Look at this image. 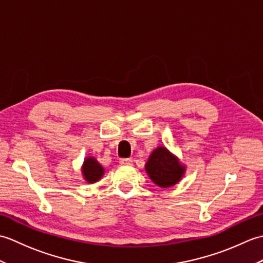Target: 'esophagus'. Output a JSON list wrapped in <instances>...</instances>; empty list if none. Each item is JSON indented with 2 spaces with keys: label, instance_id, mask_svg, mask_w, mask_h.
<instances>
[{
  "label": "esophagus",
  "instance_id": "34e87169",
  "mask_svg": "<svg viewBox=\"0 0 263 263\" xmlns=\"http://www.w3.org/2000/svg\"><path fill=\"white\" fill-rule=\"evenodd\" d=\"M120 164H122V165H132L133 160L131 158H121Z\"/></svg>",
  "mask_w": 263,
  "mask_h": 263
}]
</instances>
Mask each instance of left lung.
<instances>
[{"instance_id":"left-lung-1","label":"left lung","mask_w":263,"mask_h":263,"mask_svg":"<svg viewBox=\"0 0 263 263\" xmlns=\"http://www.w3.org/2000/svg\"><path fill=\"white\" fill-rule=\"evenodd\" d=\"M146 171L155 184L160 187H170L181 180L185 168L165 147H158L150 155Z\"/></svg>"}]
</instances>
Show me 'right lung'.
Instances as JSON below:
<instances>
[{
    "instance_id": "right-lung-1",
    "label": "right lung",
    "mask_w": 263,
    "mask_h": 263,
    "mask_svg": "<svg viewBox=\"0 0 263 263\" xmlns=\"http://www.w3.org/2000/svg\"><path fill=\"white\" fill-rule=\"evenodd\" d=\"M82 173L83 176H85V178L89 183H95L103 176L104 168L100 166V164L96 159L89 157L85 160V163H83Z\"/></svg>"
}]
</instances>
